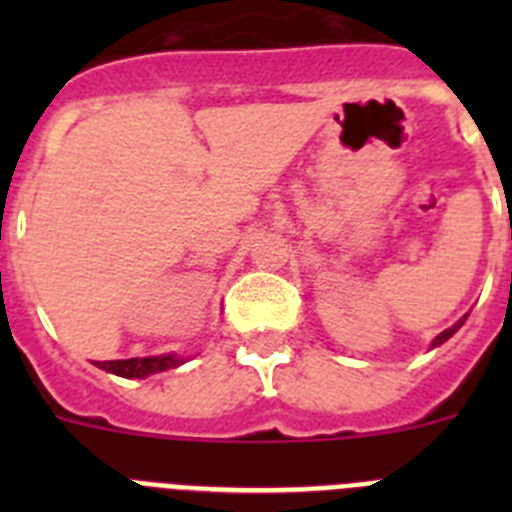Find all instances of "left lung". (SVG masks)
<instances>
[{
	"label": "left lung",
	"mask_w": 512,
	"mask_h": 512,
	"mask_svg": "<svg viewBox=\"0 0 512 512\" xmlns=\"http://www.w3.org/2000/svg\"><path fill=\"white\" fill-rule=\"evenodd\" d=\"M464 320H467V318H461V320H459V323H456V325H451V328H446V330H443V333H438V336H436V341H433V343H431V346H433V348H436V346H441V343H446V341H449V338H451V336H454L456 330H459V328H461V325H464Z\"/></svg>",
	"instance_id": "8db88e82"
}]
</instances>
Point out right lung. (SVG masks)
<instances>
[{
  "label": "right lung",
  "instance_id": "right-lung-1",
  "mask_svg": "<svg viewBox=\"0 0 512 512\" xmlns=\"http://www.w3.org/2000/svg\"><path fill=\"white\" fill-rule=\"evenodd\" d=\"M99 369L104 372L117 374V377H125V379H143L148 374H158V372H166V369H174V366L184 364V359L174 354H166V356H146V359H120V361H94Z\"/></svg>",
  "mask_w": 512,
  "mask_h": 512
}]
</instances>
